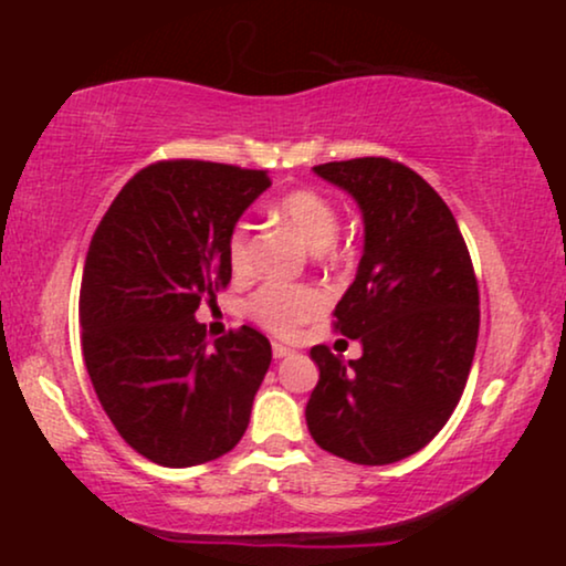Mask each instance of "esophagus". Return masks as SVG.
<instances>
[{"label": "esophagus", "instance_id": "34e87169", "mask_svg": "<svg viewBox=\"0 0 566 566\" xmlns=\"http://www.w3.org/2000/svg\"><path fill=\"white\" fill-rule=\"evenodd\" d=\"M292 348L290 346H282V343H274V359H284V356H290Z\"/></svg>", "mask_w": 566, "mask_h": 566}]
</instances>
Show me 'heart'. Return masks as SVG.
I'll return each instance as SVG.
<instances>
[{
  "instance_id": "obj_1",
  "label": "heart",
  "mask_w": 566,
  "mask_h": 566,
  "mask_svg": "<svg viewBox=\"0 0 566 566\" xmlns=\"http://www.w3.org/2000/svg\"><path fill=\"white\" fill-rule=\"evenodd\" d=\"M276 216L284 223L292 226L305 244L314 250L316 258L333 255V242L337 233L335 205L319 191H292L284 199H279ZM229 261L233 271H244L250 261V237L244 226L233 229L229 239ZM327 305V295L322 287L308 282H271L252 295L250 314L258 324L276 335H292L305 322L319 316Z\"/></svg>"
}]
</instances>
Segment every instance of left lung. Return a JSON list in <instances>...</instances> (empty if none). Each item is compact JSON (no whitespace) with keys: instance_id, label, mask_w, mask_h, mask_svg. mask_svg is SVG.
Returning a JSON list of instances; mask_svg holds the SVG:
<instances>
[{"instance_id":"obj_1","label":"left lung","mask_w":566,"mask_h":566,"mask_svg":"<svg viewBox=\"0 0 566 566\" xmlns=\"http://www.w3.org/2000/svg\"><path fill=\"white\" fill-rule=\"evenodd\" d=\"M356 199L365 255L335 305V329L361 343L343 361L311 348L319 382L305 423L322 450L359 465L409 458L463 396L479 337V284L444 199L401 161L361 157L314 167Z\"/></svg>"}]
</instances>
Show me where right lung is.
Listing matches in <instances>:
<instances>
[{
	"label": "right lung",
	"instance_id": "right-lung-1",
	"mask_svg": "<svg viewBox=\"0 0 566 566\" xmlns=\"http://www.w3.org/2000/svg\"><path fill=\"white\" fill-rule=\"evenodd\" d=\"M269 186L265 170L157 161L127 180L93 233L84 367L119 437L151 463L188 469L244 437L269 337L244 324L210 346L193 314L231 282L233 226Z\"/></svg>",
	"mask_w": 566,
	"mask_h": 566
}]
</instances>
